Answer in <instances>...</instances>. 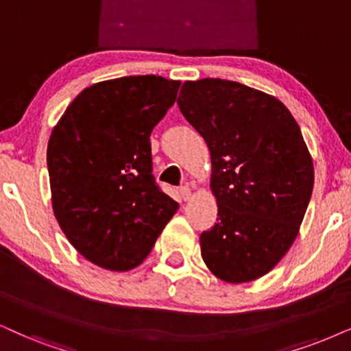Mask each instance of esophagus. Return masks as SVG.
<instances>
[{
    "label": "esophagus",
    "mask_w": 351,
    "mask_h": 351,
    "mask_svg": "<svg viewBox=\"0 0 351 351\" xmlns=\"http://www.w3.org/2000/svg\"><path fill=\"white\" fill-rule=\"evenodd\" d=\"M180 196H181V199H183V201H188V199L191 197V188H189V186H181Z\"/></svg>",
    "instance_id": "obj_1"
}]
</instances>
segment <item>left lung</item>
<instances>
[{"mask_svg": "<svg viewBox=\"0 0 351 351\" xmlns=\"http://www.w3.org/2000/svg\"><path fill=\"white\" fill-rule=\"evenodd\" d=\"M178 106L212 158L219 214L199 238L204 263L223 282L256 280L293 245L313 194L298 123L275 97L223 79L186 81Z\"/></svg>", "mask_w": 351, "mask_h": 351, "instance_id": "left-lung-1", "label": "left lung"}]
</instances>
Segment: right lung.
Returning <instances> with one entry per match:
<instances>
[{
    "label": "right lung",
    "mask_w": 351,
    "mask_h": 351,
    "mask_svg": "<svg viewBox=\"0 0 351 351\" xmlns=\"http://www.w3.org/2000/svg\"><path fill=\"white\" fill-rule=\"evenodd\" d=\"M180 81L126 76L71 101L47 149L53 212L87 261L124 272L149 256L178 210L152 175L150 132L175 104Z\"/></svg>",
    "instance_id": "add662e5"
}]
</instances>
